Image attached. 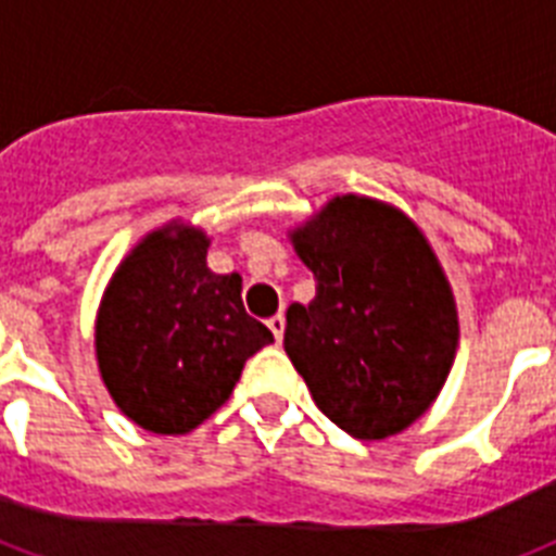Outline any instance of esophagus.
Returning a JSON list of instances; mask_svg holds the SVG:
<instances>
[{"instance_id": "obj_1", "label": "esophagus", "mask_w": 556, "mask_h": 556, "mask_svg": "<svg viewBox=\"0 0 556 556\" xmlns=\"http://www.w3.org/2000/svg\"><path fill=\"white\" fill-rule=\"evenodd\" d=\"M268 328H270V333H274V339H277V342H282V336H286V316L282 314L270 316Z\"/></svg>"}]
</instances>
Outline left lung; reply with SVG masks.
Instances as JSON below:
<instances>
[{
    "label": "left lung",
    "instance_id": "obj_1",
    "mask_svg": "<svg viewBox=\"0 0 556 556\" xmlns=\"http://www.w3.org/2000/svg\"><path fill=\"white\" fill-rule=\"evenodd\" d=\"M288 240L316 279L311 305L288 307V358L348 435H399L435 404L458 350L444 265L413 217L367 194H336Z\"/></svg>",
    "mask_w": 556,
    "mask_h": 556
}]
</instances>
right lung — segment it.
I'll use <instances>...</instances> for the list:
<instances>
[{"instance_id":"right-lung-1","label":"right lung","mask_w":556,"mask_h":556,"mask_svg":"<svg viewBox=\"0 0 556 556\" xmlns=\"http://www.w3.org/2000/svg\"><path fill=\"white\" fill-rule=\"evenodd\" d=\"M212 237L169 220L135 242L96 314V362L129 421L186 435L223 407L274 333L242 307L240 274H214Z\"/></svg>"}]
</instances>
